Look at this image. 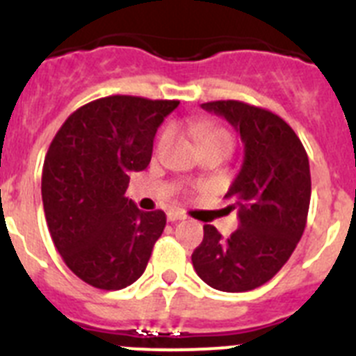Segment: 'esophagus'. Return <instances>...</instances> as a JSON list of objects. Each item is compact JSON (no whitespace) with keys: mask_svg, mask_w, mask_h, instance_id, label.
Returning <instances> with one entry per match:
<instances>
[{"mask_svg":"<svg viewBox=\"0 0 356 356\" xmlns=\"http://www.w3.org/2000/svg\"><path fill=\"white\" fill-rule=\"evenodd\" d=\"M184 219H187V216H185L184 212H180V210H169L168 212V221L176 222V221H184Z\"/></svg>","mask_w":356,"mask_h":356,"instance_id":"esophagus-1","label":"esophagus"}]
</instances>
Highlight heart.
Masks as SVG:
<instances>
[{
    "instance_id": "1",
    "label": "heart",
    "mask_w": 356,
    "mask_h": 356,
    "mask_svg": "<svg viewBox=\"0 0 356 356\" xmlns=\"http://www.w3.org/2000/svg\"><path fill=\"white\" fill-rule=\"evenodd\" d=\"M187 130L201 144V147L210 146V144H228L232 147V144H234V139H232V135H229L228 130H225L221 127H216V124H210V122L193 121L187 124ZM171 137V130L163 131L159 139V149H163V147L168 146Z\"/></svg>"
}]
</instances>
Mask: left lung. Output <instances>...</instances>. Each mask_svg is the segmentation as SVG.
Listing matches in <instances>:
<instances>
[{"label":"left lung","instance_id":"left-lung-1","mask_svg":"<svg viewBox=\"0 0 356 356\" xmlns=\"http://www.w3.org/2000/svg\"><path fill=\"white\" fill-rule=\"evenodd\" d=\"M238 131L244 160L226 197L235 201L238 228L228 238L205 225L193 266L207 285L222 292H246L285 266L307 226L310 165L303 144L280 115L235 102L203 103Z\"/></svg>","mask_w":356,"mask_h":356}]
</instances>
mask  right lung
I'll list each match as a JSON object with an SVG mask.
<instances>
[{
	"label": "right lung",
	"mask_w": 356,
	"mask_h": 356,
	"mask_svg": "<svg viewBox=\"0 0 356 356\" xmlns=\"http://www.w3.org/2000/svg\"><path fill=\"white\" fill-rule=\"evenodd\" d=\"M180 102L108 96L72 112L49 144L42 205L65 266L85 284L119 291L139 280L165 228L162 210L143 212L124 196L144 171L153 139Z\"/></svg>",
	"instance_id": "add662e5"
}]
</instances>
